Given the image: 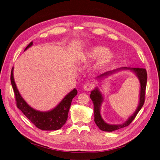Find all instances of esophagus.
Masks as SVG:
<instances>
[{"mask_svg":"<svg viewBox=\"0 0 160 160\" xmlns=\"http://www.w3.org/2000/svg\"><path fill=\"white\" fill-rule=\"evenodd\" d=\"M93 84L92 82H88V83H86L85 85H84V87H83V89L84 90H85L86 91H90L91 90L93 89Z\"/></svg>","mask_w":160,"mask_h":160,"instance_id":"1","label":"esophagus"}]
</instances>
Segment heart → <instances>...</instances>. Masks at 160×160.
Returning a JSON list of instances; mask_svg holds the SVG:
<instances>
[{
  "instance_id": "obj_1",
  "label": "heart",
  "mask_w": 160,
  "mask_h": 160,
  "mask_svg": "<svg viewBox=\"0 0 160 160\" xmlns=\"http://www.w3.org/2000/svg\"><path fill=\"white\" fill-rule=\"evenodd\" d=\"M99 58L95 65V69H101L108 66L114 59V53L108 51L107 48L97 45L91 47V49L79 55V59L83 62L93 61Z\"/></svg>"
}]
</instances>
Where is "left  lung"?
Wrapping results in <instances>:
<instances>
[{
    "label": "left lung",
    "instance_id": "left-lung-1",
    "mask_svg": "<svg viewBox=\"0 0 160 160\" xmlns=\"http://www.w3.org/2000/svg\"><path fill=\"white\" fill-rule=\"evenodd\" d=\"M122 70H129L132 71L133 73L137 76L139 81L140 83V91H139V104L138 105V108L135 112L129 117V118L125 121V122L122 124H109L106 123L103 119L101 117V105L103 103V95L99 90L98 87L95 88L93 91H91L90 98L93 101V103L94 105V121L98 125V128L104 132H113V131L118 130L119 129L125 128L132 123V121L136 117L137 114L138 113L140 109L143 107L144 101H145V95H146V84H147V72L146 70L143 68H130V67H121L117 69H115L113 71H109L108 72H105L104 73L100 75L99 76L97 77L95 79L98 81H101V79H103L108 76H110L116 72H118L119 71Z\"/></svg>",
    "mask_w": 160,
    "mask_h": 160
}]
</instances>
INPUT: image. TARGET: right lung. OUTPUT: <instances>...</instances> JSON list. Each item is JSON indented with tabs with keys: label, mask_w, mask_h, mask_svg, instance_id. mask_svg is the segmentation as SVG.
Here are the masks:
<instances>
[{
	"label": "right lung",
	"mask_w": 160,
	"mask_h": 160,
	"mask_svg": "<svg viewBox=\"0 0 160 160\" xmlns=\"http://www.w3.org/2000/svg\"><path fill=\"white\" fill-rule=\"evenodd\" d=\"M32 45V42H31L25 48V51ZM13 70L14 67H12L11 71V81L14 93L15 95L17 108L38 129L46 131L58 130L61 129L66 123L67 118H68V113L71 107V101L77 93V89L75 88L69 92L53 109L47 111H38L31 108L19 93L15 81H14Z\"/></svg>",
	"instance_id": "1"
}]
</instances>
